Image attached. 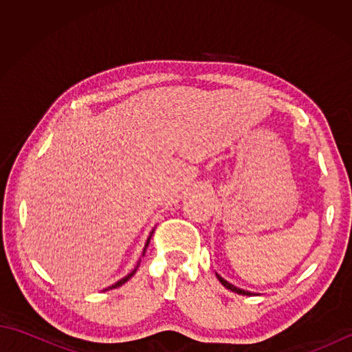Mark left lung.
Returning <instances> with one entry per match:
<instances>
[{
    "label": "left lung",
    "mask_w": 352,
    "mask_h": 352,
    "mask_svg": "<svg viewBox=\"0 0 352 352\" xmlns=\"http://www.w3.org/2000/svg\"><path fill=\"white\" fill-rule=\"evenodd\" d=\"M216 276H218V280L222 283V286L223 287H227V289H230L231 292H236V294H239V295H248V296H251V295H256V294H252V292H248V290H243V289H239V287H236V286H233V284H230L227 280H223L221 275H218L216 274Z\"/></svg>",
    "instance_id": "left-lung-1"
}]
</instances>
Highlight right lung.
<instances>
[{
    "instance_id": "obj_1",
    "label": "right lung",
    "mask_w": 352,
    "mask_h": 352,
    "mask_svg": "<svg viewBox=\"0 0 352 352\" xmlns=\"http://www.w3.org/2000/svg\"><path fill=\"white\" fill-rule=\"evenodd\" d=\"M151 236H153V231H151V234H149V237H148V241H146V245H145V250H146V246H148V243H149V239H151ZM145 250H144V252H145ZM138 266H139V265H138ZM134 274H136V269H134V271H133V272H130V274H129V275H126V276H124V278H122V280H119L118 283H115V284H113V286H110L109 289H115V287H119V286H122V284H124V283H126V281H129V280L131 278V276H133ZM106 290H107V289H106Z\"/></svg>"
}]
</instances>
